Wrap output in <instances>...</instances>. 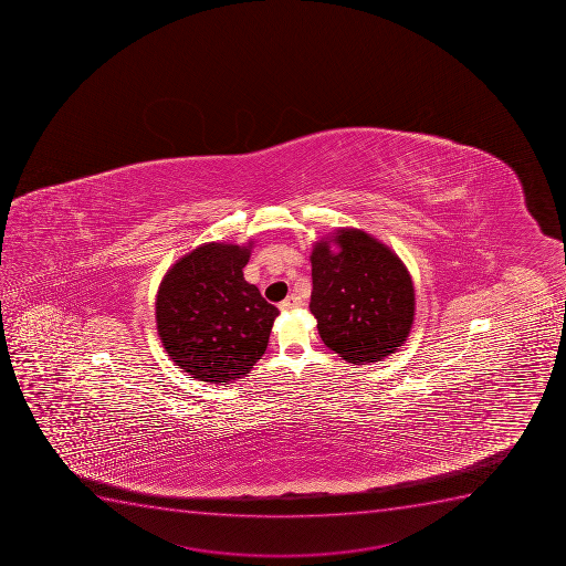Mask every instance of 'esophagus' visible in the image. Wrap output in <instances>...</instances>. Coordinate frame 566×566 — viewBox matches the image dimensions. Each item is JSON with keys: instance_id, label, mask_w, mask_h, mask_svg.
Here are the masks:
<instances>
[{"instance_id": "1", "label": "esophagus", "mask_w": 566, "mask_h": 566, "mask_svg": "<svg viewBox=\"0 0 566 566\" xmlns=\"http://www.w3.org/2000/svg\"><path fill=\"white\" fill-rule=\"evenodd\" d=\"M301 304H303V301H301L297 295H290V297L284 298V301L280 303V310H282V312H286V310L298 308Z\"/></svg>"}]
</instances>
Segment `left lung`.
I'll return each instance as SVG.
<instances>
[{
	"label": "left lung",
	"instance_id": "left-lung-1",
	"mask_svg": "<svg viewBox=\"0 0 566 566\" xmlns=\"http://www.w3.org/2000/svg\"><path fill=\"white\" fill-rule=\"evenodd\" d=\"M338 247L337 252L331 245ZM310 312L326 347L354 365L397 353L413 325L415 290L402 260L358 229H339L312 251Z\"/></svg>",
	"mask_w": 566,
	"mask_h": 566
}]
</instances>
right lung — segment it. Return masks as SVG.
I'll return each instance as SVG.
<instances>
[{"mask_svg": "<svg viewBox=\"0 0 566 566\" xmlns=\"http://www.w3.org/2000/svg\"><path fill=\"white\" fill-rule=\"evenodd\" d=\"M252 243H205L180 258L158 287L157 331L175 365L208 384L249 375L268 348L279 308L243 279Z\"/></svg>", "mask_w": 566, "mask_h": 566, "instance_id": "obj_1", "label": "right lung"}]
</instances>
